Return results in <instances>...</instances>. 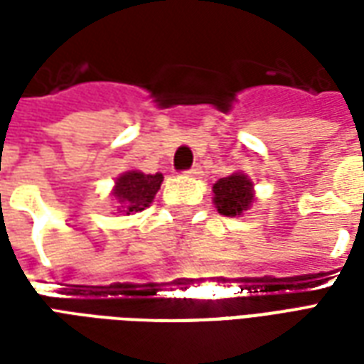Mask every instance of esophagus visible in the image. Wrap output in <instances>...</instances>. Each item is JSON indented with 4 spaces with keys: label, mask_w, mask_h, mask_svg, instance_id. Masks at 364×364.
Masks as SVG:
<instances>
[{
    "label": "esophagus",
    "mask_w": 364,
    "mask_h": 364,
    "mask_svg": "<svg viewBox=\"0 0 364 364\" xmlns=\"http://www.w3.org/2000/svg\"><path fill=\"white\" fill-rule=\"evenodd\" d=\"M185 173H189V175H193V177H197V175H200V166H198V164H195V166L191 167V169H187Z\"/></svg>",
    "instance_id": "34e87169"
}]
</instances>
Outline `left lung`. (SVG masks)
Segmentation results:
<instances>
[{
    "label": "left lung",
    "instance_id": "obj_1",
    "mask_svg": "<svg viewBox=\"0 0 364 364\" xmlns=\"http://www.w3.org/2000/svg\"><path fill=\"white\" fill-rule=\"evenodd\" d=\"M253 183L242 173H234L214 183V205L224 216H240L253 203Z\"/></svg>",
    "mask_w": 364,
    "mask_h": 364
}]
</instances>
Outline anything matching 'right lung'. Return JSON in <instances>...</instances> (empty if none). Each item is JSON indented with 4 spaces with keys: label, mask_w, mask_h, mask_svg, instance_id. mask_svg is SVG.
I'll return each instance as SVG.
<instances>
[{
    "label": "right lung",
    "mask_w": 364,
    "mask_h": 364,
    "mask_svg": "<svg viewBox=\"0 0 364 364\" xmlns=\"http://www.w3.org/2000/svg\"><path fill=\"white\" fill-rule=\"evenodd\" d=\"M161 181H164L161 173L146 175L140 171H128L120 175L114 187V197L119 198V203L122 205L120 213H142L154 200Z\"/></svg>",
    "instance_id": "obj_1"
}]
</instances>
